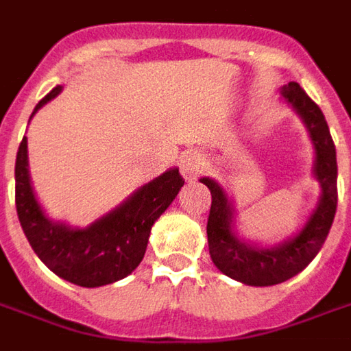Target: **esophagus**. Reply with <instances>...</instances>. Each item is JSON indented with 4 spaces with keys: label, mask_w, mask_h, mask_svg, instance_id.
I'll list each match as a JSON object with an SVG mask.
<instances>
[{
    "label": "esophagus",
    "mask_w": 351,
    "mask_h": 351,
    "mask_svg": "<svg viewBox=\"0 0 351 351\" xmlns=\"http://www.w3.org/2000/svg\"><path fill=\"white\" fill-rule=\"evenodd\" d=\"M203 169H205V158L201 154H197L195 150L184 154L182 160H180V173H182L184 178L193 180L203 173Z\"/></svg>",
    "instance_id": "esophagus-1"
}]
</instances>
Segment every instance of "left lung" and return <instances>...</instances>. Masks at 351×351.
<instances>
[{"label": "left lung", "instance_id": "obj_1", "mask_svg": "<svg viewBox=\"0 0 351 351\" xmlns=\"http://www.w3.org/2000/svg\"><path fill=\"white\" fill-rule=\"evenodd\" d=\"M280 93L308 131L314 146L312 173L322 188L316 208L301 231L274 246H258L244 241L237 235L235 206L221 184L208 176L201 178L213 195L206 223L213 263L226 276L246 286H274L299 274L322 250L337 213V150L324 112L297 82L286 84Z\"/></svg>", "mask_w": 351, "mask_h": 351}]
</instances>
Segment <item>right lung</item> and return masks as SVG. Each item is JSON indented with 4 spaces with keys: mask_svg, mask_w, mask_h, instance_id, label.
<instances>
[{
    "mask_svg": "<svg viewBox=\"0 0 351 351\" xmlns=\"http://www.w3.org/2000/svg\"><path fill=\"white\" fill-rule=\"evenodd\" d=\"M60 92L62 86H56L45 95L29 120ZM14 182L16 213L27 243L50 271L80 287L107 286L135 271L145 258L150 229L184 186L178 169H169L88 228H71L50 220L35 197L26 137L16 152Z\"/></svg>",
    "mask_w": 351,
    "mask_h": 351,
    "instance_id": "add662e5",
    "label": "right lung"
}]
</instances>
